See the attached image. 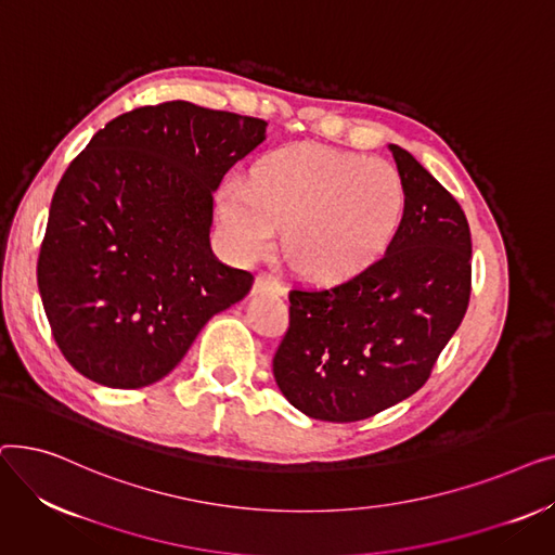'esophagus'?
Instances as JSON below:
<instances>
[{"label": "esophagus", "mask_w": 555, "mask_h": 555, "mask_svg": "<svg viewBox=\"0 0 555 555\" xmlns=\"http://www.w3.org/2000/svg\"><path fill=\"white\" fill-rule=\"evenodd\" d=\"M254 289H256V293H272V295H283L285 293L283 283L274 274H268V272H260L256 276Z\"/></svg>", "instance_id": "esophagus-1"}]
</instances>
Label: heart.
Wrapping results in <instances>:
<instances>
[{
	"label": "heart",
	"mask_w": 555,
	"mask_h": 555,
	"mask_svg": "<svg viewBox=\"0 0 555 555\" xmlns=\"http://www.w3.org/2000/svg\"><path fill=\"white\" fill-rule=\"evenodd\" d=\"M404 202L402 178L387 162L297 145L262 159L251 182H227L220 218L238 256L266 254L285 224L289 266L310 279H341L385 254Z\"/></svg>",
	"instance_id": "obj_1"
}]
</instances>
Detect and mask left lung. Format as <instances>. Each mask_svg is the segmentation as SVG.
<instances>
[{"label": "left lung", "mask_w": 555, "mask_h": 555, "mask_svg": "<svg viewBox=\"0 0 555 555\" xmlns=\"http://www.w3.org/2000/svg\"><path fill=\"white\" fill-rule=\"evenodd\" d=\"M389 149L406 202L387 251L339 283L287 295L272 369L283 396L317 421H364L416 393L468 310V220L410 153Z\"/></svg>", "instance_id": "obj_1"}]
</instances>
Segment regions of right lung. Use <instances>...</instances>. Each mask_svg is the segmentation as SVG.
<instances>
[{
  "label": "right lung",
  "mask_w": 555,
  "mask_h": 555,
  "mask_svg": "<svg viewBox=\"0 0 555 555\" xmlns=\"http://www.w3.org/2000/svg\"><path fill=\"white\" fill-rule=\"evenodd\" d=\"M268 121L189 101L112 119L57 182L38 287L65 360L112 389L149 387L251 272L211 251L214 191L266 139Z\"/></svg>",
  "instance_id": "add662e5"
}]
</instances>
